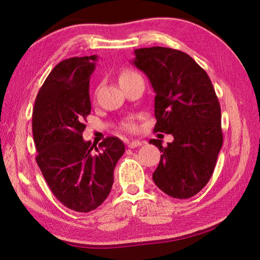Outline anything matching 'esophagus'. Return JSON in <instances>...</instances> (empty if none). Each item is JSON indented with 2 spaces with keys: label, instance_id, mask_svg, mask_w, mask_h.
I'll return each instance as SVG.
<instances>
[{
  "label": "esophagus",
  "instance_id": "obj_1",
  "mask_svg": "<svg viewBox=\"0 0 260 260\" xmlns=\"http://www.w3.org/2000/svg\"><path fill=\"white\" fill-rule=\"evenodd\" d=\"M142 142H141L140 140H132L131 142L128 143V148H136V147H140Z\"/></svg>",
  "mask_w": 260,
  "mask_h": 260
}]
</instances>
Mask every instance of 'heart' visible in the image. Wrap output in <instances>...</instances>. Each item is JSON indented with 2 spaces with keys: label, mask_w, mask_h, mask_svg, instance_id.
<instances>
[{
  "label": "heart",
  "mask_w": 260,
  "mask_h": 260,
  "mask_svg": "<svg viewBox=\"0 0 260 260\" xmlns=\"http://www.w3.org/2000/svg\"><path fill=\"white\" fill-rule=\"evenodd\" d=\"M138 77H140V76L136 72L131 71V70H126V71L120 73L119 82L121 85V83H124V82L128 81V80H132V79L138 78ZM122 128H124L127 132H135L136 129H138V125H136V122L133 119H127V120L122 122Z\"/></svg>",
  "instance_id": "1"
}]
</instances>
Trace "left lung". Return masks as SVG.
Instances as JSON below:
<instances>
[{"mask_svg":"<svg viewBox=\"0 0 260 260\" xmlns=\"http://www.w3.org/2000/svg\"><path fill=\"white\" fill-rule=\"evenodd\" d=\"M134 64L147 74L156 93L153 132L172 134L174 141L158 147L156 186L173 199L186 200L203 189L222 146L221 110L208 73L186 52L151 47L135 50Z\"/></svg>","mask_w":260,"mask_h":260,"instance_id":"obj_1","label":"left lung"}]
</instances>
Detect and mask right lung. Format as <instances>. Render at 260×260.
I'll return each mask as SVG.
<instances>
[{
    "label": "right lung",
    "instance_id": "obj_1",
    "mask_svg": "<svg viewBox=\"0 0 260 260\" xmlns=\"http://www.w3.org/2000/svg\"><path fill=\"white\" fill-rule=\"evenodd\" d=\"M95 60L85 56L59 61L39 90L32 116L35 159L51 192L68 209L85 213L109 196L114 166L125 152L117 136L99 147L82 140Z\"/></svg>",
    "mask_w": 260,
    "mask_h": 260
}]
</instances>
